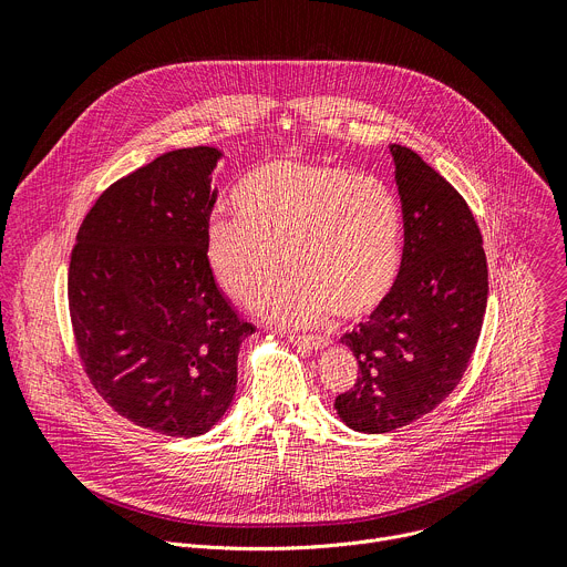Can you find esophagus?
Returning <instances> with one entry per match:
<instances>
[{
  "instance_id": "1",
  "label": "esophagus",
  "mask_w": 567,
  "mask_h": 567,
  "mask_svg": "<svg viewBox=\"0 0 567 567\" xmlns=\"http://www.w3.org/2000/svg\"><path fill=\"white\" fill-rule=\"evenodd\" d=\"M289 343L291 346H302L309 350H322L330 346L328 337H302V334H289Z\"/></svg>"
}]
</instances>
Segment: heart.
<instances>
[{
	"label": "heart",
	"mask_w": 567,
	"mask_h": 567,
	"mask_svg": "<svg viewBox=\"0 0 567 567\" xmlns=\"http://www.w3.org/2000/svg\"><path fill=\"white\" fill-rule=\"evenodd\" d=\"M235 217L210 215L206 265L235 302L287 328L354 322L392 293L403 254V213L392 188L334 161L276 158L233 195ZM290 256L297 278L274 295ZM268 296L265 297L264 293Z\"/></svg>",
	"instance_id": "1"
}]
</instances>
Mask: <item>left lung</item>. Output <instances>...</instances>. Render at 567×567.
Listing matches in <instances>:
<instances>
[{"label": "left lung", "mask_w": 567, "mask_h": 567, "mask_svg": "<svg viewBox=\"0 0 567 567\" xmlns=\"http://www.w3.org/2000/svg\"><path fill=\"white\" fill-rule=\"evenodd\" d=\"M390 154L401 271L388 300L341 339L359 377L334 409L359 433H390L440 406L471 361L489 293L482 235L462 195L411 147L392 143Z\"/></svg>", "instance_id": "obj_1"}]
</instances>
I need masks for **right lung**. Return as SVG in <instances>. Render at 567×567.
Wrapping results in <instances>:
<instances>
[{"instance_id":"1","label":"right lung","mask_w":567,"mask_h":567,"mask_svg":"<svg viewBox=\"0 0 567 567\" xmlns=\"http://www.w3.org/2000/svg\"><path fill=\"white\" fill-rule=\"evenodd\" d=\"M217 147L156 156L112 184L80 224L69 265L78 357L99 394L136 426L208 433L228 411L239 320L204 256Z\"/></svg>"}]
</instances>
